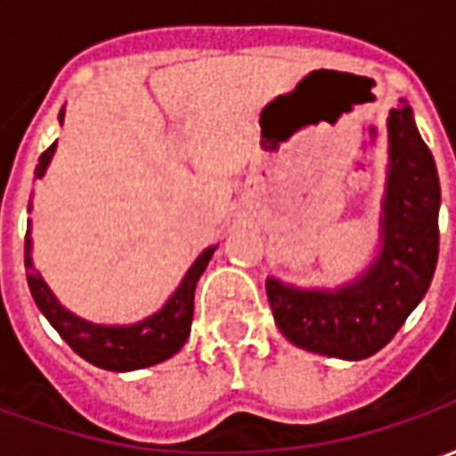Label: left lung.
I'll return each instance as SVG.
<instances>
[{"label": "left lung", "instance_id": "left-lung-1", "mask_svg": "<svg viewBox=\"0 0 456 456\" xmlns=\"http://www.w3.org/2000/svg\"><path fill=\"white\" fill-rule=\"evenodd\" d=\"M388 166L379 247L337 288L266 278L273 320L288 342L344 362L369 359L391 342L428 293L440 248V178L408 100L388 112Z\"/></svg>", "mask_w": 456, "mask_h": 456}]
</instances>
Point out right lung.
Instances as JSON below:
<instances>
[{"label":"right lung","instance_id":"right-lung-1","mask_svg":"<svg viewBox=\"0 0 456 456\" xmlns=\"http://www.w3.org/2000/svg\"><path fill=\"white\" fill-rule=\"evenodd\" d=\"M63 119L65 107L58 114L61 124H63ZM55 146H58V141L41 153L38 166L34 170L36 180L45 175V170L53 160ZM28 212H31V202H28ZM24 248L26 281H28L36 305L44 313L45 320L53 325L55 332L70 344V349L75 354H80L85 362L94 363L104 371H136V369H146V366H153V363L166 362L173 354H178L183 349V344L188 342L190 325H192V307H195V286H198L200 276L205 273L217 244L205 248L192 261V266L185 271L178 288L170 293L168 300L156 313H151L139 322H129V325H102V322L85 320V317L70 313L55 297L53 290L48 288L44 276L34 266L31 219H28Z\"/></svg>","mask_w":456,"mask_h":456}]
</instances>
